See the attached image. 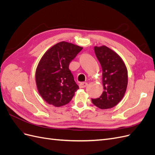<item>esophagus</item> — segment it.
Masks as SVG:
<instances>
[{
  "instance_id": "34e87169",
  "label": "esophagus",
  "mask_w": 155,
  "mask_h": 155,
  "mask_svg": "<svg viewBox=\"0 0 155 155\" xmlns=\"http://www.w3.org/2000/svg\"><path fill=\"white\" fill-rule=\"evenodd\" d=\"M88 83H86V82H83V83H81L80 84H79V88H85L87 86Z\"/></svg>"
}]
</instances>
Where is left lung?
Masks as SVG:
<instances>
[{
  "mask_svg": "<svg viewBox=\"0 0 155 155\" xmlns=\"http://www.w3.org/2000/svg\"><path fill=\"white\" fill-rule=\"evenodd\" d=\"M94 52L102 68L104 91L100 97L92 99V102L101 109H110L124 96L128 83L127 70L120 56L107 46H95Z\"/></svg>",
  "mask_w": 155,
  "mask_h": 155,
  "instance_id": "8db88e82",
  "label": "left lung"
}]
</instances>
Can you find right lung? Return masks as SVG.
Wrapping results in <instances>:
<instances>
[{
  "label": "right lung",
  "mask_w": 155,
  "mask_h": 155,
  "mask_svg": "<svg viewBox=\"0 0 155 155\" xmlns=\"http://www.w3.org/2000/svg\"><path fill=\"white\" fill-rule=\"evenodd\" d=\"M83 49L67 42L58 43L42 57L35 72L39 93L50 105L61 107L71 101L79 87L69 70V64Z\"/></svg>",
  "instance_id": "right-lung-1"
}]
</instances>
